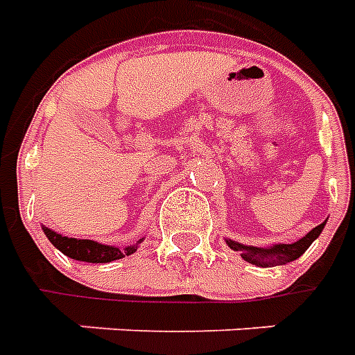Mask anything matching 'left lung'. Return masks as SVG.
Returning a JSON list of instances; mask_svg holds the SVG:
<instances>
[{
    "label": "left lung",
    "instance_id": "1",
    "mask_svg": "<svg viewBox=\"0 0 355 355\" xmlns=\"http://www.w3.org/2000/svg\"><path fill=\"white\" fill-rule=\"evenodd\" d=\"M327 223V220H325ZM325 223H321L320 226H315L313 230L306 234L304 238H300L295 243H275V245L268 247H253V245H243L239 241L234 239H226V245L230 247L232 251H239L241 259L247 262H251L254 266H282L287 262L297 261L300 254H304L308 247L312 245L315 239L320 238V234L325 228Z\"/></svg>",
    "mask_w": 355,
    "mask_h": 355
}]
</instances>
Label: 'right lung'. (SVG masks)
<instances>
[{"label": "right lung", "instance_id": "1", "mask_svg": "<svg viewBox=\"0 0 355 355\" xmlns=\"http://www.w3.org/2000/svg\"><path fill=\"white\" fill-rule=\"evenodd\" d=\"M43 234L47 236L53 245L57 247L60 253H64L66 257H70L73 261L80 262H94V264H104V262L119 261L123 257H129L132 254L139 245L144 241V238L139 239L137 243L127 247H116V245H104V243H98V241H93V239H78V238H68V236H62L58 232L51 230L45 224H42Z\"/></svg>", "mask_w": 355, "mask_h": 355}]
</instances>
